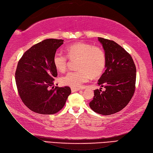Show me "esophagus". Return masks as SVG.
I'll return each instance as SVG.
<instances>
[{"label": "esophagus", "mask_w": 153, "mask_h": 153, "mask_svg": "<svg viewBox=\"0 0 153 153\" xmlns=\"http://www.w3.org/2000/svg\"><path fill=\"white\" fill-rule=\"evenodd\" d=\"M71 92L72 93H74V92H76V91H79L80 89H79V88H71Z\"/></svg>", "instance_id": "34e87169"}]
</instances>
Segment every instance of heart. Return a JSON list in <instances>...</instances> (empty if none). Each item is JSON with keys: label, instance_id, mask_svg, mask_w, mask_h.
Instances as JSON below:
<instances>
[{"label": "heart", "instance_id": "1", "mask_svg": "<svg viewBox=\"0 0 153 153\" xmlns=\"http://www.w3.org/2000/svg\"><path fill=\"white\" fill-rule=\"evenodd\" d=\"M70 60H76V71H68L60 77V82L64 85L78 88L87 82L90 77L95 78L103 72L106 66V55L101 48L79 41L66 48ZM56 70L63 72L68 66V57L60 52H56L53 58Z\"/></svg>", "mask_w": 153, "mask_h": 153}]
</instances>
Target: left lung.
<instances>
[{
  "instance_id": "1",
  "label": "left lung",
  "mask_w": 153,
  "mask_h": 153,
  "mask_svg": "<svg viewBox=\"0 0 153 153\" xmlns=\"http://www.w3.org/2000/svg\"><path fill=\"white\" fill-rule=\"evenodd\" d=\"M106 55V70L98 81L105 87L94 91L89 106L94 112L110 115L122 110L135 89L136 67L131 55L116 42L98 37Z\"/></svg>"
}]
</instances>
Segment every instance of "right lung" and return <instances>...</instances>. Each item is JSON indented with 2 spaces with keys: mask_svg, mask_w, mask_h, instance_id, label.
<instances>
[{
  "mask_svg": "<svg viewBox=\"0 0 153 153\" xmlns=\"http://www.w3.org/2000/svg\"><path fill=\"white\" fill-rule=\"evenodd\" d=\"M64 40L48 39L32 46L19 60L15 73L19 95L34 112L53 114L63 108L71 89L54 86L57 76L53 58Z\"/></svg>",
  "mask_w": 153,
  "mask_h": 153,
  "instance_id": "add662e5",
  "label": "right lung"
}]
</instances>
